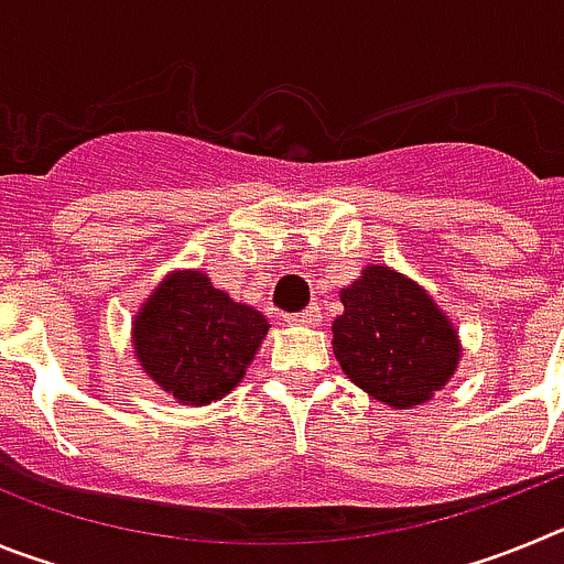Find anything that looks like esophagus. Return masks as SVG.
<instances>
[{
  "instance_id": "obj_1",
  "label": "esophagus",
  "mask_w": 564,
  "mask_h": 564,
  "mask_svg": "<svg viewBox=\"0 0 564 564\" xmlns=\"http://www.w3.org/2000/svg\"><path fill=\"white\" fill-rule=\"evenodd\" d=\"M288 322H291V325H318V322H322V307L311 305V307H305V311L291 313V316H288Z\"/></svg>"
}]
</instances>
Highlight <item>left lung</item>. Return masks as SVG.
I'll return each mask as SVG.
<instances>
[{"mask_svg":"<svg viewBox=\"0 0 564 564\" xmlns=\"http://www.w3.org/2000/svg\"><path fill=\"white\" fill-rule=\"evenodd\" d=\"M333 352L356 387L395 410L430 401L460 358L457 333L423 288L372 265L341 291Z\"/></svg>","mask_w":564,"mask_h":564,"instance_id":"obj_1","label":"left lung"}]
</instances>
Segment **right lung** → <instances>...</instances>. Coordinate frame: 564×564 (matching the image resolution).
I'll list each match as a JSON object with an SVG mask.
<instances>
[{
    "label": "right lung",
    "mask_w": 564,
    "mask_h": 564,
    "mask_svg": "<svg viewBox=\"0 0 564 564\" xmlns=\"http://www.w3.org/2000/svg\"><path fill=\"white\" fill-rule=\"evenodd\" d=\"M268 322L200 271L172 273L134 318L143 370L183 403H212L246 376Z\"/></svg>",
    "instance_id": "right-lung-1"
}]
</instances>
